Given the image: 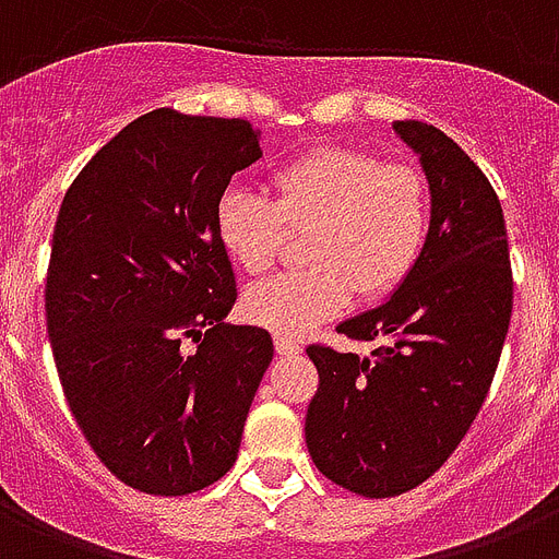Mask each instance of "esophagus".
<instances>
[{
    "label": "esophagus",
    "instance_id": "esophagus-1",
    "mask_svg": "<svg viewBox=\"0 0 559 559\" xmlns=\"http://www.w3.org/2000/svg\"><path fill=\"white\" fill-rule=\"evenodd\" d=\"M274 349L276 355H300L302 346L297 341H292V337H285V334H276Z\"/></svg>",
    "mask_w": 559,
    "mask_h": 559
}]
</instances>
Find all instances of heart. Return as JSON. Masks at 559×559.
Segmentation results:
<instances>
[{"label":"heart","mask_w":559,"mask_h":559,"mask_svg":"<svg viewBox=\"0 0 559 559\" xmlns=\"http://www.w3.org/2000/svg\"><path fill=\"white\" fill-rule=\"evenodd\" d=\"M274 202L227 187L213 210L222 251L245 274H265L285 230H308V267L245 292V317L300 337L349 308L399 292L430 236V187L409 164H383L360 146H320L271 176Z\"/></svg>","instance_id":"heart-1"}]
</instances>
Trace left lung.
Wrapping results in <instances>:
<instances>
[{
	"mask_svg": "<svg viewBox=\"0 0 559 559\" xmlns=\"http://www.w3.org/2000/svg\"><path fill=\"white\" fill-rule=\"evenodd\" d=\"M430 185V236L415 271L337 332L381 341L372 357L308 346L320 372L306 444L317 471L369 499L430 479L485 404L513 306L502 204L441 129L395 120Z\"/></svg>",
	"mask_w": 559,
	"mask_h": 559,
	"instance_id": "left-lung-1",
	"label": "left lung"
}]
</instances>
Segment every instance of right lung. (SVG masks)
<instances>
[{
  "mask_svg": "<svg viewBox=\"0 0 559 559\" xmlns=\"http://www.w3.org/2000/svg\"><path fill=\"white\" fill-rule=\"evenodd\" d=\"M259 158L248 120L155 109L120 129L62 199L48 341L78 427L129 488L185 497L239 456L274 341L225 323L236 280L213 210Z\"/></svg>",
  "mask_w": 559,
  "mask_h": 559,
  "instance_id": "1",
  "label": "right lung"
}]
</instances>
